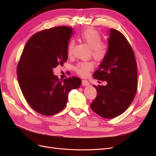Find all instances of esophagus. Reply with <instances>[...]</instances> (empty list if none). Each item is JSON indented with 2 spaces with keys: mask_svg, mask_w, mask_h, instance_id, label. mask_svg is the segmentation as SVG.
Here are the masks:
<instances>
[{
  "mask_svg": "<svg viewBox=\"0 0 156 156\" xmlns=\"http://www.w3.org/2000/svg\"><path fill=\"white\" fill-rule=\"evenodd\" d=\"M82 85L83 86H88L89 85V82L87 80H83L82 81Z\"/></svg>",
  "mask_w": 156,
  "mask_h": 156,
  "instance_id": "obj_1",
  "label": "esophagus"
}]
</instances>
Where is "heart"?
I'll use <instances>...</instances> for the list:
<instances>
[{
  "label": "heart",
  "instance_id": "heart-1",
  "mask_svg": "<svg viewBox=\"0 0 156 156\" xmlns=\"http://www.w3.org/2000/svg\"><path fill=\"white\" fill-rule=\"evenodd\" d=\"M80 38L91 48L92 55L96 61H101L105 58L108 51V46L105 42L101 41V36L97 30L89 27L83 30L80 34ZM74 47L73 41H71L68 47V54L72 55ZM94 68L91 61L81 62L75 67L77 73L81 77H85Z\"/></svg>",
  "mask_w": 156,
  "mask_h": 156
}]
</instances>
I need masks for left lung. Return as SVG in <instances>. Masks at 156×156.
<instances>
[{"mask_svg":"<svg viewBox=\"0 0 156 156\" xmlns=\"http://www.w3.org/2000/svg\"><path fill=\"white\" fill-rule=\"evenodd\" d=\"M108 51L99 69L93 74L98 80L107 82L98 85L97 96L90 104L94 112L105 119L122 114L133 101L137 88V68L133 51L126 37L111 29Z\"/></svg>","mask_w":156,"mask_h":156,"instance_id":"obj_1","label":"left lung"}]
</instances>
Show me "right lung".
<instances>
[{
    "mask_svg": "<svg viewBox=\"0 0 156 156\" xmlns=\"http://www.w3.org/2000/svg\"><path fill=\"white\" fill-rule=\"evenodd\" d=\"M72 27L61 26L36 33L28 40L17 66L18 83L29 105L37 112L51 116L66 105L68 94L78 88L76 77L59 79L53 68L68 60Z\"/></svg>",
    "mask_w": 156,
    "mask_h": 156,
    "instance_id": "add662e5",
    "label": "right lung"
}]
</instances>
